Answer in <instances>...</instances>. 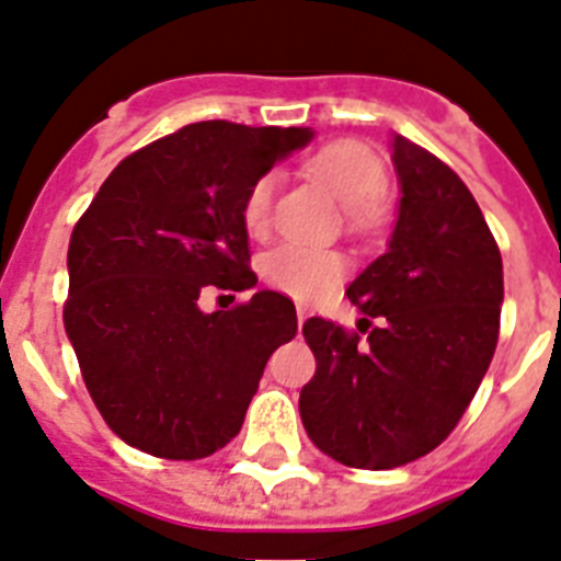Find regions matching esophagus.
Segmentation results:
<instances>
[{
	"label": "esophagus",
	"mask_w": 561,
	"mask_h": 561,
	"mask_svg": "<svg viewBox=\"0 0 561 561\" xmlns=\"http://www.w3.org/2000/svg\"><path fill=\"white\" fill-rule=\"evenodd\" d=\"M296 321H299V328H301V324H305V321H308V310H305V308L296 310Z\"/></svg>",
	"instance_id": "34e87169"
}]
</instances>
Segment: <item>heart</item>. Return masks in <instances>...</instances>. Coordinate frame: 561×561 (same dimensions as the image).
Segmentation results:
<instances>
[{
	"label": "heart",
	"instance_id": "heart-1",
	"mask_svg": "<svg viewBox=\"0 0 561 561\" xmlns=\"http://www.w3.org/2000/svg\"><path fill=\"white\" fill-rule=\"evenodd\" d=\"M308 172L328 188L341 206L347 208L353 222H373L381 211V197L387 192V165L373 146L362 140H335L321 146L308 160ZM274 172L253 180L242 197V226L251 237H262L271 226L276 197ZM262 279L294 299H316L330 294L344 274V262L328 248L282 242L260 260Z\"/></svg>",
	"mask_w": 561,
	"mask_h": 561
}]
</instances>
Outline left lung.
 <instances>
[{
  "label": "left lung",
  "instance_id": "left-lung-1",
  "mask_svg": "<svg viewBox=\"0 0 561 561\" xmlns=\"http://www.w3.org/2000/svg\"><path fill=\"white\" fill-rule=\"evenodd\" d=\"M392 163L396 231L347 287L378 328L367 344L333 321L301 328L316 355L301 423L324 455L373 471L417 460L449 437L489 369L503 305L500 248L466 183L403 135L392 138Z\"/></svg>",
  "mask_w": 561,
  "mask_h": 561
}]
</instances>
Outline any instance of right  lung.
<instances>
[{"instance_id": "obj_1", "label": "right lung", "mask_w": 561, "mask_h": 561, "mask_svg": "<svg viewBox=\"0 0 561 561\" xmlns=\"http://www.w3.org/2000/svg\"><path fill=\"white\" fill-rule=\"evenodd\" d=\"M310 140L301 126L188 124L121 160L72 228L67 339L106 426L135 449H222L296 335L294 301L274 290L214 313L199 296L256 285L242 197Z\"/></svg>"}]
</instances>
